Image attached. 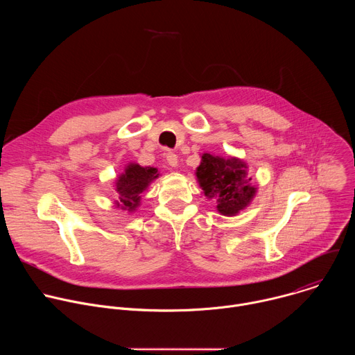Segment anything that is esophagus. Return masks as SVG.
Returning a JSON list of instances; mask_svg holds the SVG:
<instances>
[{"label":"esophagus","mask_w":355,"mask_h":355,"mask_svg":"<svg viewBox=\"0 0 355 355\" xmlns=\"http://www.w3.org/2000/svg\"><path fill=\"white\" fill-rule=\"evenodd\" d=\"M167 163L168 166L171 167H177L178 164V156L175 153H173V151H170V153H167Z\"/></svg>","instance_id":"obj_1"}]
</instances>
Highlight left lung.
Returning a JSON list of instances; mask_svg holds the SVG:
<instances>
[{
  "label": "left lung",
  "instance_id": "obj_1",
  "mask_svg": "<svg viewBox=\"0 0 355 355\" xmlns=\"http://www.w3.org/2000/svg\"><path fill=\"white\" fill-rule=\"evenodd\" d=\"M196 177L205 195L216 199L218 211L226 216L244 209L256 192L250 184L251 178L247 177L245 164L237 159L225 160L205 153Z\"/></svg>",
  "mask_w": 355,
  "mask_h": 355
}]
</instances>
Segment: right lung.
<instances>
[{
    "label": "right lung",
    "mask_w": 355,
    "mask_h": 355,
    "mask_svg": "<svg viewBox=\"0 0 355 355\" xmlns=\"http://www.w3.org/2000/svg\"><path fill=\"white\" fill-rule=\"evenodd\" d=\"M157 168L140 167L139 164L128 166L125 174L116 181V192L122 209L132 211L137 207L140 200V193L146 189L151 180L157 178Z\"/></svg>",
    "instance_id": "add662e5"
}]
</instances>
